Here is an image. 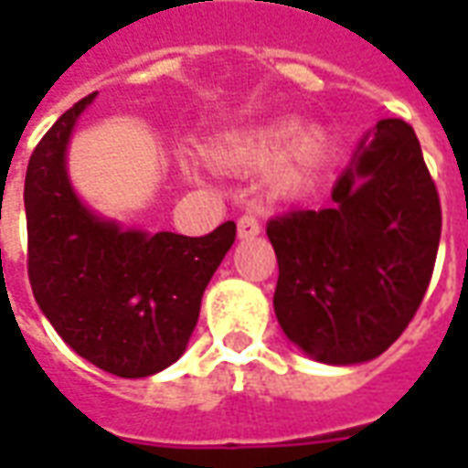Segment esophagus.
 Returning a JSON list of instances; mask_svg holds the SVG:
<instances>
[{
    "label": "esophagus",
    "mask_w": 468,
    "mask_h": 468,
    "mask_svg": "<svg viewBox=\"0 0 468 468\" xmlns=\"http://www.w3.org/2000/svg\"><path fill=\"white\" fill-rule=\"evenodd\" d=\"M255 235H261V223H258V218H255V215H243V218L238 220V238H240V240H250Z\"/></svg>",
    "instance_id": "34e87169"
}]
</instances>
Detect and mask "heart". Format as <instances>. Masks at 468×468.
Returning <instances> with one entry per match:
<instances>
[{"label":"heart","instance_id":"1","mask_svg":"<svg viewBox=\"0 0 468 468\" xmlns=\"http://www.w3.org/2000/svg\"><path fill=\"white\" fill-rule=\"evenodd\" d=\"M298 130L295 120L271 122L220 143L213 147V157L238 170H263L278 160L271 183L278 193H295L311 183L325 157V134L314 127Z\"/></svg>","mask_w":468,"mask_h":468}]
</instances>
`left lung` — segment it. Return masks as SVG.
Here are the masks:
<instances>
[{"label": "left lung", "mask_w": 468, "mask_h": 468, "mask_svg": "<svg viewBox=\"0 0 468 468\" xmlns=\"http://www.w3.org/2000/svg\"><path fill=\"white\" fill-rule=\"evenodd\" d=\"M334 205L291 210L265 233L283 334L331 366L371 361L406 331L431 281L441 205L411 124L381 120L334 185Z\"/></svg>", "instance_id": "left-lung-1"}]
</instances>
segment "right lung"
I'll use <instances>...</instances> for the list:
<instances>
[{
    "instance_id": "right-lung-1",
    "label": "right lung",
    "mask_w": 468,
    "mask_h": 468,
    "mask_svg": "<svg viewBox=\"0 0 468 468\" xmlns=\"http://www.w3.org/2000/svg\"><path fill=\"white\" fill-rule=\"evenodd\" d=\"M95 95L69 107L29 157L27 271L37 305L72 351L120 378H144L187 348L235 223L187 238L124 230L92 213L69 183L67 144Z\"/></svg>"
}]
</instances>
